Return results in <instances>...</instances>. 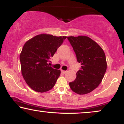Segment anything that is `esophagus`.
<instances>
[{"mask_svg": "<svg viewBox=\"0 0 124 124\" xmlns=\"http://www.w3.org/2000/svg\"><path fill=\"white\" fill-rule=\"evenodd\" d=\"M61 72H62V73H63V74H65V73H66L67 71H66V70H61Z\"/></svg>", "mask_w": 124, "mask_h": 124, "instance_id": "1", "label": "esophagus"}]
</instances>
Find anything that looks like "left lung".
Returning <instances> with one entry per match:
<instances>
[{"mask_svg":"<svg viewBox=\"0 0 124 124\" xmlns=\"http://www.w3.org/2000/svg\"><path fill=\"white\" fill-rule=\"evenodd\" d=\"M68 39L76 54L77 61L82 65L76 79L69 83L70 89L78 94L90 93L99 86L106 72L104 52L88 37L70 36Z\"/></svg>","mask_w":124,"mask_h":124,"instance_id":"1","label":"left lung"}]
</instances>
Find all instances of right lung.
Listing matches in <instances>:
<instances>
[{"label": "right lung", "mask_w": 124, "mask_h": 124, "mask_svg": "<svg viewBox=\"0 0 124 124\" xmlns=\"http://www.w3.org/2000/svg\"><path fill=\"white\" fill-rule=\"evenodd\" d=\"M66 38L42 34L24 45L20 55L21 73L27 84L35 92H46L55 86L61 70L49 66L48 62Z\"/></svg>", "instance_id": "add662e5"}]
</instances>
